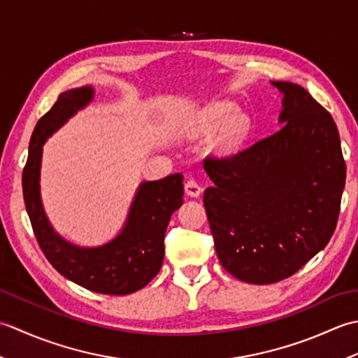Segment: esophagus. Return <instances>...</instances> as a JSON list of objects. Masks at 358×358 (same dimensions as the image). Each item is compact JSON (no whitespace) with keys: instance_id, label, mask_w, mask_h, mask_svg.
<instances>
[{"instance_id":"esophagus-1","label":"esophagus","mask_w":358,"mask_h":358,"mask_svg":"<svg viewBox=\"0 0 358 358\" xmlns=\"http://www.w3.org/2000/svg\"><path fill=\"white\" fill-rule=\"evenodd\" d=\"M185 191L189 196H200L203 192V187L196 183L195 180H187L185 185Z\"/></svg>"}]
</instances>
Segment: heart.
<instances>
[{"instance_id": "heart-1", "label": "heart", "mask_w": 358, "mask_h": 358, "mask_svg": "<svg viewBox=\"0 0 358 358\" xmlns=\"http://www.w3.org/2000/svg\"><path fill=\"white\" fill-rule=\"evenodd\" d=\"M220 132L215 146L222 154H234L250 132V118L238 112V106L231 101H214L196 109L189 115L180 131L186 138H203Z\"/></svg>"}]
</instances>
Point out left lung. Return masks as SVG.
<instances>
[{"instance_id": "8db88e82", "label": "left lung", "mask_w": 358, "mask_h": 358, "mask_svg": "<svg viewBox=\"0 0 358 358\" xmlns=\"http://www.w3.org/2000/svg\"><path fill=\"white\" fill-rule=\"evenodd\" d=\"M283 94L278 132L224 159H206L204 208L223 268L250 285L294 275L336 231L346 166L331 113L306 89Z\"/></svg>"}]
</instances>
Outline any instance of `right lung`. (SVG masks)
<instances>
[{"mask_svg":"<svg viewBox=\"0 0 358 358\" xmlns=\"http://www.w3.org/2000/svg\"><path fill=\"white\" fill-rule=\"evenodd\" d=\"M95 89L66 90L35 126L22 171V195L35 237L49 263L67 280L98 294L127 295L146 286L162 269L164 234L183 204V175L143 181L117 237L100 246H78L53 229L41 200L43 146L49 136L94 100Z\"/></svg>","mask_w":358,"mask_h":358,"instance_id":"right-lung-1","label":"right lung"}]
</instances>
